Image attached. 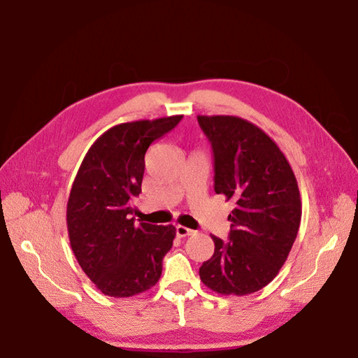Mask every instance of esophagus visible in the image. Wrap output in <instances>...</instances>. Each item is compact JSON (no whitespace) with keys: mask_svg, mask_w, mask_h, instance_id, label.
<instances>
[{"mask_svg":"<svg viewBox=\"0 0 358 358\" xmlns=\"http://www.w3.org/2000/svg\"><path fill=\"white\" fill-rule=\"evenodd\" d=\"M175 232H177V237H180V238L189 237V235H194L195 234L194 229H189V227L181 226V224H178L177 227H175Z\"/></svg>","mask_w":358,"mask_h":358,"instance_id":"esophagus-1","label":"esophagus"}]
</instances>
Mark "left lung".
<instances>
[{
	"mask_svg": "<svg viewBox=\"0 0 358 358\" xmlns=\"http://www.w3.org/2000/svg\"><path fill=\"white\" fill-rule=\"evenodd\" d=\"M214 152V189L235 203L229 241L210 235L214 255L200 278L222 295H249L277 277L301 220L299 185L277 143L248 120L199 115Z\"/></svg>",
	"mask_w": 358,
	"mask_h": 358,
	"instance_id": "1",
	"label": "left lung"
}]
</instances>
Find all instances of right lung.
Instances as JSON below:
<instances>
[{"mask_svg":"<svg viewBox=\"0 0 358 358\" xmlns=\"http://www.w3.org/2000/svg\"><path fill=\"white\" fill-rule=\"evenodd\" d=\"M183 115L110 127L90 146L67 200V232L75 257L104 295L132 296L162 277L175 238L172 224L135 223L132 200L141 192L144 155Z\"/></svg>","mask_w":358,"mask_h":358,"instance_id":"add662e5","label":"right lung"}]
</instances>
